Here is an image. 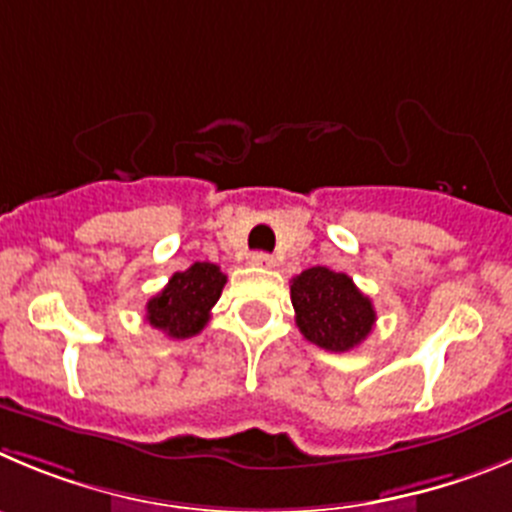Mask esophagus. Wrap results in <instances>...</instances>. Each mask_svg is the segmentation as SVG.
I'll list each match as a JSON object with an SVG mask.
<instances>
[{
  "instance_id": "1",
  "label": "esophagus",
  "mask_w": 512,
  "mask_h": 512,
  "mask_svg": "<svg viewBox=\"0 0 512 512\" xmlns=\"http://www.w3.org/2000/svg\"><path fill=\"white\" fill-rule=\"evenodd\" d=\"M251 264L261 266V269H274L276 259H274V256H269V253L256 251V253H251Z\"/></svg>"
}]
</instances>
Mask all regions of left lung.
<instances>
[{
	"instance_id": "obj_1",
	"label": "left lung",
	"mask_w": 512,
	"mask_h": 512,
	"mask_svg": "<svg viewBox=\"0 0 512 512\" xmlns=\"http://www.w3.org/2000/svg\"><path fill=\"white\" fill-rule=\"evenodd\" d=\"M297 327L312 345L330 353L358 348L375 325L373 302L348 274L312 266L292 279Z\"/></svg>"
}]
</instances>
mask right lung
I'll use <instances>...</instances> for the list:
<instances>
[{
    "instance_id": "right-lung-1",
    "label": "right lung",
    "mask_w": 512,
    "mask_h": 512,
    "mask_svg": "<svg viewBox=\"0 0 512 512\" xmlns=\"http://www.w3.org/2000/svg\"><path fill=\"white\" fill-rule=\"evenodd\" d=\"M225 274L220 266L195 261L190 269L177 271L167 287L147 302V322L164 335L185 340L198 335L210 320V309L220 299Z\"/></svg>"
}]
</instances>
